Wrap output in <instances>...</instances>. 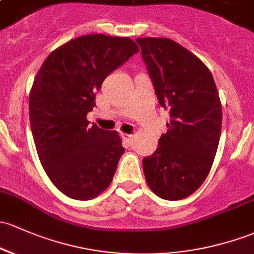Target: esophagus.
<instances>
[{"label":"esophagus","mask_w":254,"mask_h":254,"mask_svg":"<svg viewBox=\"0 0 254 254\" xmlns=\"http://www.w3.org/2000/svg\"><path fill=\"white\" fill-rule=\"evenodd\" d=\"M121 138L122 140L125 141L127 146L132 145V141H133V135L132 134H127V133H121Z\"/></svg>","instance_id":"34e87169"}]
</instances>
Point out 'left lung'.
<instances>
[{
    "label": "left lung",
    "mask_w": 254,
    "mask_h": 254,
    "mask_svg": "<svg viewBox=\"0 0 254 254\" xmlns=\"http://www.w3.org/2000/svg\"><path fill=\"white\" fill-rule=\"evenodd\" d=\"M135 41L160 105L171 116L157 149L143 159L144 174L159 197L182 200L201 187L213 163L222 130L219 95L211 71L181 45Z\"/></svg>",
    "instance_id": "left-lung-1"
}]
</instances>
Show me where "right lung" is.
<instances>
[{
	"mask_svg": "<svg viewBox=\"0 0 254 254\" xmlns=\"http://www.w3.org/2000/svg\"><path fill=\"white\" fill-rule=\"evenodd\" d=\"M139 52L134 41L102 34L69 41L47 57L29 97L41 165L64 195L91 200L110 185L125 148L116 130L86 116L106 76Z\"/></svg>",
	"mask_w": 254,
	"mask_h": 254,
	"instance_id": "1",
	"label": "right lung"
}]
</instances>
